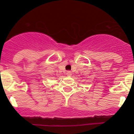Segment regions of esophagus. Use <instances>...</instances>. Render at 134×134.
<instances>
[{
	"label": "esophagus",
	"mask_w": 134,
	"mask_h": 134,
	"mask_svg": "<svg viewBox=\"0 0 134 134\" xmlns=\"http://www.w3.org/2000/svg\"><path fill=\"white\" fill-rule=\"evenodd\" d=\"M66 75H67L68 76H71V75H72V73H71V71H67V72H66Z\"/></svg>",
	"instance_id": "esophagus-1"
}]
</instances>
